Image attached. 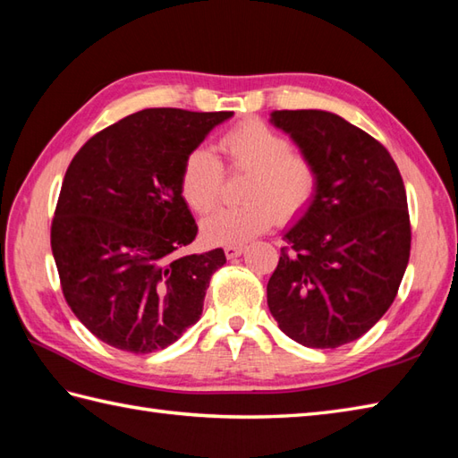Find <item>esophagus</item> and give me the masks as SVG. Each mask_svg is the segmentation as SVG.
Here are the masks:
<instances>
[{"label":"esophagus","instance_id":"obj_1","mask_svg":"<svg viewBox=\"0 0 458 458\" xmlns=\"http://www.w3.org/2000/svg\"><path fill=\"white\" fill-rule=\"evenodd\" d=\"M244 250H246L244 244H228L226 248H224V254H226L228 259H234V258L244 254Z\"/></svg>","mask_w":458,"mask_h":458}]
</instances>
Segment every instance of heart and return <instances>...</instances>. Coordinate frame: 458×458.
I'll list each match as a JSON object with an SVG mask.
<instances>
[{
    "instance_id": "b5f03b06",
    "label": "heart",
    "mask_w": 458,
    "mask_h": 458,
    "mask_svg": "<svg viewBox=\"0 0 458 458\" xmlns=\"http://www.w3.org/2000/svg\"><path fill=\"white\" fill-rule=\"evenodd\" d=\"M228 169L246 171L240 207L220 208L202 220V236L212 244H244L274 220H293L313 200L318 184L315 165L291 151V141L269 125L250 120L220 140ZM222 165L210 149H192L182 161L179 187L189 208L207 214L216 207Z\"/></svg>"
}]
</instances>
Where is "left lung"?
Listing matches in <instances>:
<instances>
[{
	"label": "left lung",
	"instance_id": "obj_1",
	"mask_svg": "<svg viewBox=\"0 0 458 458\" xmlns=\"http://www.w3.org/2000/svg\"><path fill=\"white\" fill-rule=\"evenodd\" d=\"M315 165L313 200L287 228L267 284L279 328L309 348H336L368 333L397 295L410 261L407 197L392 155L344 118L325 110H276Z\"/></svg>",
	"mask_w": 458,
	"mask_h": 458
}]
</instances>
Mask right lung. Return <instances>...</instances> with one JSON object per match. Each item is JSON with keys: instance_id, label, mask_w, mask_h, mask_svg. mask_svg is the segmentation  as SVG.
<instances>
[{"instance_id": "add662e5", "label": "right lung", "mask_w": 458, "mask_h": 458, "mask_svg": "<svg viewBox=\"0 0 458 458\" xmlns=\"http://www.w3.org/2000/svg\"><path fill=\"white\" fill-rule=\"evenodd\" d=\"M234 112L149 108L96 133L58 194L51 248L68 307L123 352L163 350L202 315L224 250L181 254L197 238L182 161Z\"/></svg>"}]
</instances>
